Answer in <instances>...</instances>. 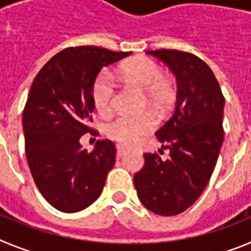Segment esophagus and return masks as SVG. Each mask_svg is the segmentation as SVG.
<instances>
[{"instance_id":"esophagus-1","label":"esophagus","mask_w":251,"mask_h":251,"mask_svg":"<svg viewBox=\"0 0 251 251\" xmlns=\"http://www.w3.org/2000/svg\"><path fill=\"white\" fill-rule=\"evenodd\" d=\"M126 152H127V147H124L123 145H117V156L122 157Z\"/></svg>"}]
</instances>
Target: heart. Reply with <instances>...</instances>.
<instances>
[{"mask_svg": "<svg viewBox=\"0 0 251 251\" xmlns=\"http://www.w3.org/2000/svg\"><path fill=\"white\" fill-rule=\"evenodd\" d=\"M121 75L130 85L146 92L147 100L157 108H165L171 98L170 86L162 80L163 74L158 65L148 57L130 60L123 65ZM114 81L109 72H101L93 81L92 99L95 109L101 115L109 114L113 108ZM157 126L156 117L151 112L137 115L122 114L106 124V134L122 145H134Z\"/></svg>", "mask_w": 251, "mask_h": 251, "instance_id": "1", "label": "heart"}]
</instances>
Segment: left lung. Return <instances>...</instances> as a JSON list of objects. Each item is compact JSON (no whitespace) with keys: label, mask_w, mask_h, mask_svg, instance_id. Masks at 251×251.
I'll return each mask as SVG.
<instances>
[{"label":"left lung","mask_w":251,"mask_h":251,"mask_svg":"<svg viewBox=\"0 0 251 251\" xmlns=\"http://www.w3.org/2000/svg\"><path fill=\"white\" fill-rule=\"evenodd\" d=\"M176 75V108L156 132L170 157L143 153L145 166L134 175L139 200L150 211L174 216L187 210L208 183L224 141V98L210 66L179 50H152ZM162 151L159 150V153Z\"/></svg>","instance_id":"obj_1"}]
</instances>
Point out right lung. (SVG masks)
<instances>
[{
    "mask_svg": "<svg viewBox=\"0 0 251 251\" xmlns=\"http://www.w3.org/2000/svg\"><path fill=\"white\" fill-rule=\"evenodd\" d=\"M132 52L99 46L60 51L34 79L22 114L31 175L45 200L63 212H76L100 196L115 162L114 143L98 139L92 152L79 139L98 134L93 122V81L101 69Z\"/></svg>",
    "mask_w": 251,
    "mask_h": 251,
    "instance_id": "right-lung-1",
    "label": "right lung"
}]
</instances>
